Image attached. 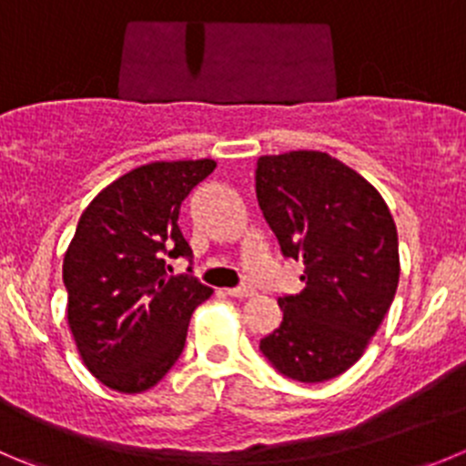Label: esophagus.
<instances>
[{"label":"esophagus","mask_w":466,"mask_h":466,"mask_svg":"<svg viewBox=\"0 0 466 466\" xmlns=\"http://www.w3.org/2000/svg\"><path fill=\"white\" fill-rule=\"evenodd\" d=\"M228 294L234 299H246V297H253L255 289L250 285H238V287H232V289H228Z\"/></svg>","instance_id":"1"}]
</instances>
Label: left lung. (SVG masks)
<instances>
[{"mask_svg":"<svg viewBox=\"0 0 466 466\" xmlns=\"http://www.w3.org/2000/svg\"><path fill=\"white\" fill-rule=\"evenodd\" d=\"M255 190L282 255L301 259L306 282L278 299L282 321L259 350L289 380H333L363 356L393 303V216L375 186L321 151L262 156Z\"/></svg>","mask_w":466,"mask_h":466,"instance_id":"1","label":"left lung"}]
</instances>
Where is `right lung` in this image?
Instances as JSON below:
<instances>
[{
	"instance_id": "obj_1",
	"label": "right lung",
	"mask_w": 466,
	"mask_h": 466,
	"mask_svg": "<svg viewBox=\"0 0 466 466\" xmlns=\"http://www.w3.org/2000/svg\"><path fill=\"white\" fill-rule=\"evenodd\" d=\"M216 160H156L112 181L82 211L64 255L68 326L82 363L119 393L158 384L186 345L195 308L213 294L195 276H169L165 258H193L181 202Z\"/></svg>"
}]
</instances>
